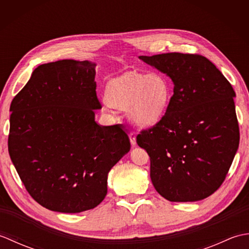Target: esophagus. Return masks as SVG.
I'll return each instance as SVG.
<instances>
[{"instance_id":"1","label":"esophagus","mask_w":249,"mask_h":249,"mask_svg":"<svg viewBox=\"0 0 249 249\" xmlns=\"http://www.w3.org/2000/svg\"><path fill=\"white\" fill-rule=\"evenodd\" d=\"M129 140H130V143H131V145H136L137 144V141H136V135H135V133H129Z\"/></svg>"}]
</instances>
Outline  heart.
<instances>
[{"label":"heart","mask_w":249,"mask_h":249,"mask_svg":"<svg viewBox=\"0 0 249 249\" xmlns=\"http://www.w3.org/2000/svg\"><path fill=\"white\" fill-rule=\"evenodd\" d=\"M172 95L171 83L162 73H136L111 80L106 87L105 100L110 107L128 110L137 125L149 128L166 115Z\"/></svg>","instance_id":"1"}]
</instances>
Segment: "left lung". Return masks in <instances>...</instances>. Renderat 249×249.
<instances>
[{
	"instance_id": "1",
	"label": "left lung",
	"mask_w": 249,
	"mask_h": 249,
	"mask_svg": "<svg viewBox=\"0 0 249 249\" xmlns=\"http://www.w3.org/2000/svg\"><path fill=\"white\" fill-rule=\"evenodd\" d=\"M139 59L174 84L163 119L137 136L150 156L153 185L172 202L209 197L225 181L239 147L233 88L200 54L171 52Z\"/></svg>"
}]
</instances>
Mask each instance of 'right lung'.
<instances>
[{
    "label": "right lung",
    "instance_id": "obj_1",
    "mask_svg": "<svg viewBox=\"0 0 249 249\" xmlns=\"http://www.w3.org/2000/svg\"><path fill=\"white\" fill-rule=\"evenodd\" d=\"M96 64L62 60L35 68L10 105L8 152L28 193L61 213L94 209L108 173L130 150L121 125L100 126Z\"/></svg>",
    "mask_w": 249,
    "mask_h": 249
}]
</instances>
